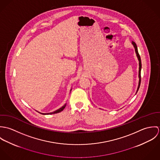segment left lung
Here are the masks:
<instances>
[{"mask_svg": "<svg viewBox=\"0 0 160 160\" xmlns=\"http://www.w3.org/2000/svg\"><path fill=\"white\" fill-rule=\"evenodd\" d=\"M132 44L134 45V47L135 48V50H136V54H137V58L138 59V61H139V74H138V77H139V82H138V88H137V92L138 91V89L140 88V82H141V75H140V72H141V68H142V63H141V59H140V55H139V53L138 52V50H137V47L136 44L134 42H132Z\"/></svg>", "mask_w": 160, "mask_h": 160, "instance_id": "left-lung-1", "label": "left lung"}]
</instances>
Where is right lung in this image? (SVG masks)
<instances>
[{
  "mask_svg": "<svg viewBox=\"0 0 160 160\" xmlns=\"http://www.w3.org/2000/svg\"><path fill=\"white\" fill-rule=\"evenodd\" d=\"M66 105H67V104H65V105H63V106L62 108H60V109H58V110H56V111H55V112H52V113H41V114H55V113H60V112H62V111H63V109L65 108Z\"/></svg>",
  "mask_w": 160,
  "mask_h": 160,
  "instance_id": "1",
  "label": "right lung"
}]
</instances>
